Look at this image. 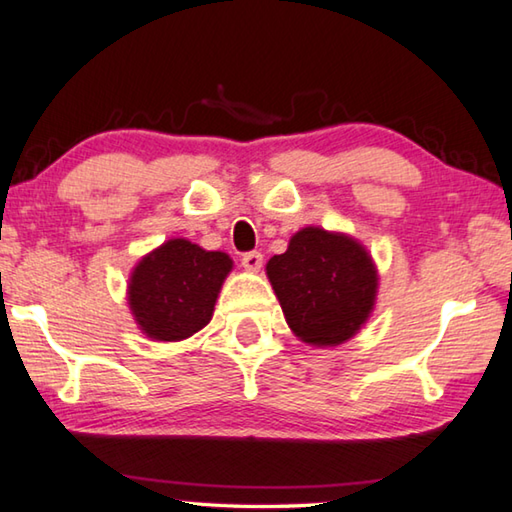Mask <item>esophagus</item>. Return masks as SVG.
I'll return each instance as SVG.
<instances>
[{"mask_svg": "<svg viewBox=\"0 0 512 512\" xmlns=\"http://www.w3.org/2000/svg\"><path fill=\"white\" fill-rule=\"evenodd\" d=\"M262 264H264V257H262V253H257V250L241 257V266H244L248 273H257L259 268H262Z\"/></svg>", "mask_w": 512, "mask_h": 512, "instance_id": "esophagus-1", "label": "esophagus"}]
</instances>
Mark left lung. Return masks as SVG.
Instances as JSON below:
<instances>
[{"label": "left lung", "mask_w": 512, "mask_h": 512, "mask_svg": "<svg viewBox=\"0 0 512 512\" xmlns=\"http://www.w3.org/2000/svg\"><path fill=\"white\" fill-rule=\"evenodd\" d=\"M291 332L314 348H336L375 311L379 273L368 248L345 232L307 225L289 239L287 253L266 264Z\"/></svg>", "instance_id": "left-lung-1"}]
</instances>
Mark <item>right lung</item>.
I'll return each instance as SVG.
<instances>
[{"label":"right lung","mask_w":512,"mask_h":512,"mask_svg":"<svg viewBox=\"0 0 512 512\" xmlns=\"http://www.w3.org/2000/svg\"><path fill=\"white\" fill-rule=\"evenodd\" d=\"M232 259L173 237L146 253L128 277V307L140 332L151 341L176 343L210 323Z\"/></svg>","instance_id":"add662e5"}]
</instances>
